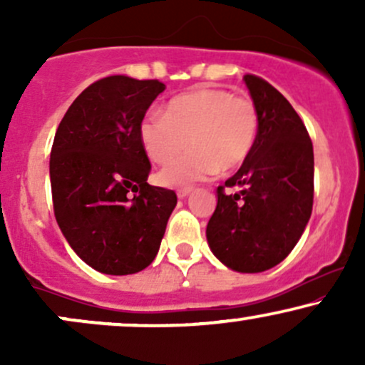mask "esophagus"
I'll list each match as a JSON object with an SVG mask.
<instances>
[{"label":"esophagus","mask_w":365,"mask_h":365,"mask_svg":"<svg viewBox=\"0 0 365 365\" xmlns=\"http://www.w3.org/2000/svg\"><path fill=\"white\" fill-rule=\"evenodd\" d=\"M192 187H180L177 190V195L180 197V199H183V197H187L188 194H190Z\"/></svg>","instance_id":"obj_1"}]
</instances>
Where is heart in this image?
Segmentation results:
<instances>
[{"label": "heart", "instance_id": "b5f03b06", "mask_svg": "<svg viewBox=\"0 0 365 365\" xmlns=\"http://www.w3.org/2000/svg\"><path fill=\"white\" fill-rule=\"evenodd\" d=\"M259 128L255 103L247 96L200 87L175 96L163 115H150L140 125V140L158 165L168 163L186 147L192 149L161 171L165 185H187L240 168L252 153Z\"/></svg>", "mask_w": 365, "mask_h": 365}]
</instances>
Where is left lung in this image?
Masks as SVG:
<instances>
[{
	"label": "left lung",
	"instance_id": "obj_1",
	"mask_svg": "<svg viewBox=\"0 0 365 365\" xmlns=\"http://www.w3.org/2000/svg\"><path fill=\"white\" fill-rule=\"evenodd\" d=\"M244 81L257 108V137L240 170L217 187L206 237L230 269L261 273L292 252L311 217L314 150L282 92L257 75Z\"/></svg>",
	"mask_w": 365,
	"mask_h": 365
}]
</instances>
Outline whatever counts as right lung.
<instances>
[{"label":"right lung","instance_id":"obj_1","mask_svg":"<svg viewBox=\"0 0 365 365\" xmlns=\"http://www.w3.org/2000/svg\"><path fill=\"white\" fill-rule=\"evenodd\" d=\"M159 81L111 75L91 83L58 125L49 159L54 217L83 262L133 274L156 257L177 194L148 183L140 125Z\"/></svg>","mask_w":365,"mask_h":365}]
</instances>
